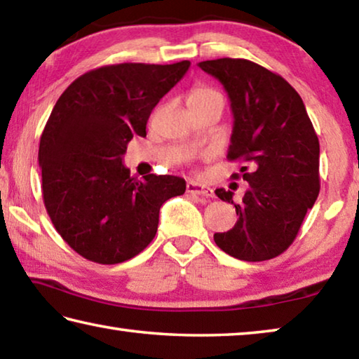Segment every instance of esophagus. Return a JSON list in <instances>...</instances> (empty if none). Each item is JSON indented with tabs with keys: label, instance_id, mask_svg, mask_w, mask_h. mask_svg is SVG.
<instances>
[{
	"label": "esophagus",
	"instance_id": "esophagus-1",
	"mask_svg": "<svg viewBox=\"0 0 359 359\" xmlns=\"http://www.w3.org/2000/svg\"><path fill=\"white\" fill-rule=\"evenodd\" d=\"M187 193L194 194V196H199V198H210L214 191H212V188L201 185V184H196V182H188L187 184Z\"/></svg>",
	"mask_w": 359,
	"mask_h": 359
}]
</instances>
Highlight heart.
I'll list each match as a JSON object with an SVG mask.
<instances>
[{
	"label": "heart",
	"mask_w": 359,
	"mask_h": 359,
	"mask_svg": "<svg viewBox=\"0 0 359 359\" xmlns=\"http://www.w3.org/2000/svg\"><path fill=\"white\" fill-rule=\"evenodd\" d=\"M212 96H220V98H223L220 92H217L215 88L208 87V85H199V87H194L191 90L190 100H204V98H212Z\"/></svg>",
	"instance_id": "heart-1"
}]
</instances>
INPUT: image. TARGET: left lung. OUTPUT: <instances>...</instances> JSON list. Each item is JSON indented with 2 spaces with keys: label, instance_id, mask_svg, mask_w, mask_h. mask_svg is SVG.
Returning a JSON list of instances; mask_svg holds the SVG:
<instances>
[{
  "label": "left lung",
  "instance_id": "obj_1",
  "mask_svg": "<svg viewBox=\"0 0 359 359\" xmlns=\"http://www.w3.org/2000/svg\"><path fill=\"white\" fill-rule=\"evenodd\" d=\"M223 83L234 115L229 161L248 163V182L241 203L233 191L215 194L236 208L238 222L215 233V244L242 261H266L293 244L307 210L320 193V142L306 106L282 76L244 58H217L199 63Z\"/></svg>",
  "mask_w": 359,
  "mask_h": 359
}]
</instances>
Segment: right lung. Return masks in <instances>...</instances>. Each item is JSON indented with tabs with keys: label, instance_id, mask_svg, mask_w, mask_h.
Segmentation results:
<instances>
[{
	"label": "right lung",
	"instance_id": "1",
	"mask_svg": "<svg viewBox=\"0 0 359 359\" xmlns=\"http://www.w3.org/2000/svg\"><path fill=\"white\" fill-rule=\"evenodd\" d=\"M190 68L107 65L77 77L53 106L39 142L42 199L53 226L81 257L117 264L141 253L163 203L185 193L175 175L131 177L123 166L133 136H145L154 107Z\"/></svg>",
	"mask_w": 359,
	"mask_h": 359
}]
</instances>
